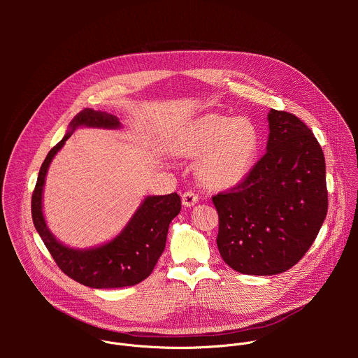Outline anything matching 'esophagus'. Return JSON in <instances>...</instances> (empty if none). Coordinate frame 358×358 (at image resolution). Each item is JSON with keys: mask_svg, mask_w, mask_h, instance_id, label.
Wrapping results in <instances>:
<instances>
[{"mask_svg": "<svg viewBox=\"0 0 358 358\" xmlns=\"http://www.w3.org/2000/svg\"><path fill=\"white\" fill-rule=\"evenodd\" d=\"M199 199V196L194 192V191H185L182 194V203L185 207H192L194 203H196Z\"/></svg>", "mask_w": 358, "mask_h": 358, "instance_id": "1", "label": "esophagus"}]
</instances>
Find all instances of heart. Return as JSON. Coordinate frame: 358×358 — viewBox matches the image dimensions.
<instances>
[{"mask_svg": "<svg viewBox=\"0 0 358 358\" xmlns=\"http://www.w3.org/2000/svg\"><path fill=\"white\" fill-rule=\"evenodd\" d=\"M171 151L196 157V176L203 185L225 189L249 174L259 150V131L248 117L208 113L187 123L173 138Z\"/></svg>", "mask_w": 358, "mask_h": 358, "instance_id": "obj_1", "label": "heart"}]
</instances>
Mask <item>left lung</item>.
Here are the masks:
<instances>
[{
    "label": "left lung",
    "mask_w": 358,
    "mask_h": 358,
    "mask_svg": "<svg viewBox=\"0 0 358 358\" xmlns=\"http://www.w3.org/2000/svg\"><path fill=\"white\" fill-rule=\"evenodd\" d=\"M265 156L242 182L213 196L224 262L243 275L269 276L294 266L327 215L326 163L312 130L271 109Z\"/></svg>",
    "instance_id": "left-lung-1"
}]
</instances>
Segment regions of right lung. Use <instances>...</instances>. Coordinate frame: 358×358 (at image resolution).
Returning a JSON list of instances; mask_svg holds the SVG:
<instances>
[{
  "instance_id": "1",
  "label": "right lung",
  "mask_w": 358,
  "mask_h": 358,
  "mask_svg": "<svg viewBox=\"0 0 358 358\" xmlns=\"http://www.w3.org/2000/svg\"><path fill=\"white\" fill-rule=\"evenodd\" d=\"M80 126L117 129L120 122L106 112L85 109L69 124V131L43 160L32 194L31 213L35 229L59 269L71 279L94 289L134 286L150 276L166 248L170 222L181 211L177 192L150 195L141 202L124 229L110 242L90 249L65 246L50 234L42 214V189L48 167L73 130Z\"/></svg>"
}]
</instances>
